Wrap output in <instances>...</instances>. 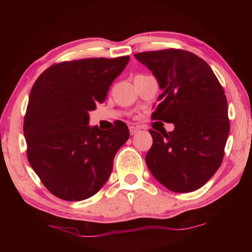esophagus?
Returning a JSON list of instances; mask_svg holds the SVG:
<instances>
[{"label":"esophagus","mask_w":252,"mask_h":252,"mask_svg":"<svg viewBox=\"0 0 252 252\" xmlns=\"http://www.w3.org/2000/svg\"><path fill=\"white\" fill-rule=\"evenodd\" d=\"M130 134L131 135H133V134H136L138 133V132L140 131V127H138V126H131L130 127Z\"/></svg>","instance_id":"34e87169"}]
</instances>
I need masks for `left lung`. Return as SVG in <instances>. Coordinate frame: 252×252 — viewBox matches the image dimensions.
Returning a JSON list of instances; mask_svg holds the SVG:
<instances>
[{
  "mask_svg": "<svg viewBox=\"0 0 252 252\" xmlns=\"http://www.w3.org/2000/svg\"><path fill=\"white\" fill-rule=\"evenodd\" d=\"M158 80L162 93L152 120L173 123L161 133L150 129L149 170L173 192H191L221 165L230 122L222 85L208 63L189 51L165 49L134 54Z\"/></svg>",
  "mask_w": 252,
  "mask_h": 252,
  "instance_id": "obj_1",
  "label": "left lung"
}]
</instances>
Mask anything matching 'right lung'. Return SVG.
Segmentation results:
<instances>
[{"label": "right lung", "instance_id": "obj_1", "mask_svg": "<svg viewBox=\"0 0 252 252\" xmlns=\"http://www.w3.org/2000/svg\"><path fill=\"white\" fill-rule=\"evenodd\" d=\"M129 57L55 63L30 93L23 132L34 172L51 193L66 201L92 197L108 180L119 148L129 139L126 123L90 127L89 111L103 103Z\"/></svg>", "mask_w": 252, "mask_h": 252}]
</instances>
